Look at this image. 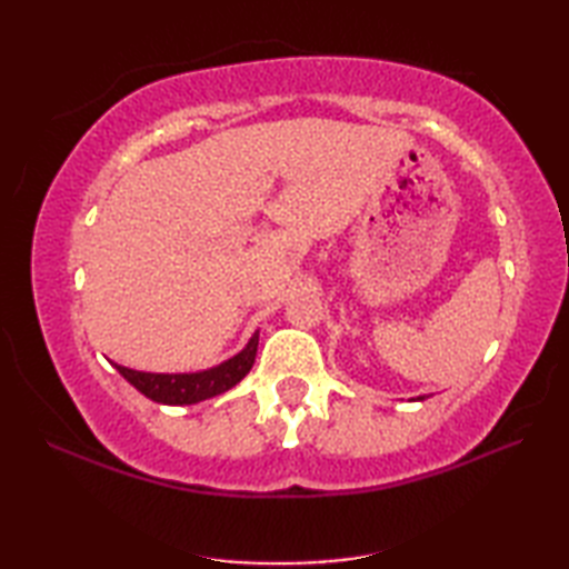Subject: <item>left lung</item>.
<instances>
[{
	"mask_svg": "<svg viewBox=\"0 0 569 569\" xmlns=\"http://www.w3.org/2000/svg\"><path fill=\"white\" fill-rule=\"evenodd\" d=\"M418 401H422V396H420V398H418Z\"/></svg>",
	"mask_w": 569,
	"mask_h": 569,
	"instance_id": "1",
	"label": "left lung"
}]
</instances>
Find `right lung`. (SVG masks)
Listing matches in <instances>:
<instances>
[{"label":"right lung","mask_w":569,"mask_h":569,"mask_svg":"<svg viewBox=\"0 0 569 569\" xmlns=\"http://www.w3.org/2000/svg\"><path fill=\"white\" fill-rule=\"evenodd\" d=\"M257 347H259V330L251 335V340L239 355L204 371L151 373V371L129 369L122 365H114V369L122 373V377L134 386L137 391H141L156 403L190 406V403L204 401V398L220 396L244 379L249 369L253 367V359H257Z\"/></svg>","instance_id":"right-lung-1"}]
</instances>
